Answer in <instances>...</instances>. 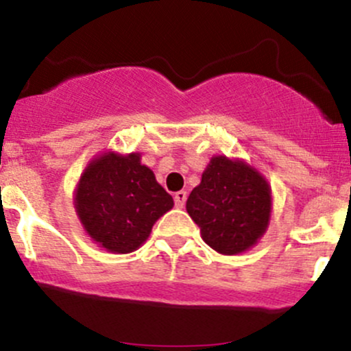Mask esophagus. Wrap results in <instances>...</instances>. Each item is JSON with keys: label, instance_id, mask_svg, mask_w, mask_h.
Here are the masks:
<instances>
[{"label": "esophagus", "instance_id": "obj_1", "mask_svg": "<svg viewBox=\"0 0 351 351\" xmlns=\"http://www.w3.org/2000/svg\"><path fill=\"white\" fill-rule=\"evenodd\" d=\"M173 198H175L176 207L182 208L183 205H185V202H186V192H183V190H182V192H176L175 197H173Z\"/></svg>", "mask_w": 351, "mask_h": 351}]
</instances>
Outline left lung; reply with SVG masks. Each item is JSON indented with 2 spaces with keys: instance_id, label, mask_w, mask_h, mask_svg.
<instances>
[{
  "instance_id": "obj_1",
  "label": "left lung",
  "mask_w": 351,
  "mask_h": 351,
  "mask_svg": "<svg viewBox=\"0 0 351 351\" xmlns=\"http://www.w3.org/2000/svg\"><path fill=\"white\" fill-rule=\"evenodd\" d=\"M186 212L212 250L244 253L260 241L270 224L271 186L243 159L212 156L200 185L186 200Z\"/></svg>"
}]
</instances>
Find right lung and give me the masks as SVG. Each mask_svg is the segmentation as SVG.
<instances>
[{"label":"right lung","instance_id":"1","mask_svg":"<svg viewBox=\"0 0 351 351\" xmlns=\"http://www.w3.org/2000/svg\"><path fill=\"white\" fill-rule=\"evenodd\" d=\"M173 205V197L141 162V153L95 156L74 190V208L86 234L117 254L143 246L154 222Z\"/></svg>","mask_w":351,"mask_h":351}]
</instances>
